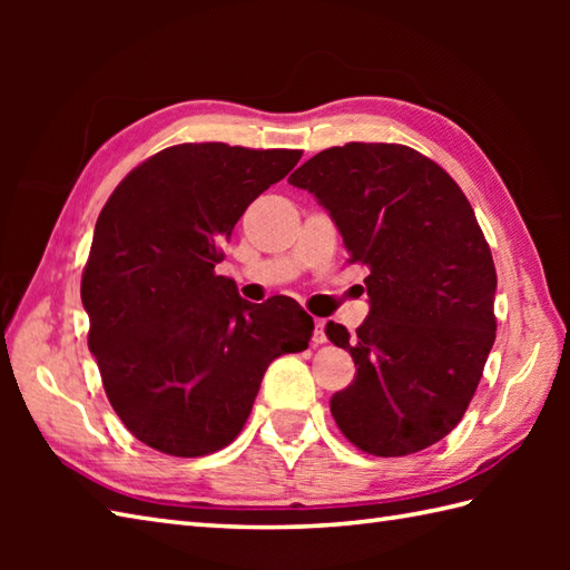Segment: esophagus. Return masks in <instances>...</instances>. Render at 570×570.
<instances>
[{
    "label": "esophagus",
    "instance_id": "esophagus-1",
    "mask_svg": "<svg viewBox=\"0 0 570 570\" xmlns=\"http://www.w3.org/2000/svg\"><path fill=\"white\" fill-rule=\"evenodd\" d=\"M313 343H316V345L325 343V321L323 318L313 321Z\"/></svg>",
    "mask_w": 570,
    "mask_h": 570
}]
</instances>
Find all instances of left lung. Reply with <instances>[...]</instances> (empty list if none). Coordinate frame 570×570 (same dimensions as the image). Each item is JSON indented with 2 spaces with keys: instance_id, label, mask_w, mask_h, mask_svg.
<instances>
[{
  "instance_id": "left-lung-1",
  "label": "left lung",
  "mask_w": 570,
  "mask_h": 570,
  "mask_svg": "<svg viewBox=\"0 0 570 570\" xmlns=\"http://www.w3.org/2000/svg\"><path fill=\"white\" fill-rule=\"evenodd\" d=\"M331 213L350 259L370 269V316L350 335L357 374L331 414L360 451L396 458L451 433L475 394L494 343L492 252L465 193L404 144L350 141L288 176Z\"/></svg>"
}]
</instances>
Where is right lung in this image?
<instances>
[{
  "label": "right lung",
  "instance_id": "right-lung-1",
  "mask_svg": "<svg viewBox=\"0 0 570 570\" xmlns=\"http://www.w3.org/2000/svg\"><path fill=\"white\" fill-rule=\"evenodd\" d=\"M298 149L178 144L139 164L98 217L80 298L105 394L135 439L176 458L237 439L266 367L301 353L313 318L292 298L249 304L215 274L247 205Z\"/></svg>",
  "mask_w": 570,
  "mask_h": 570
}]
</instances>
